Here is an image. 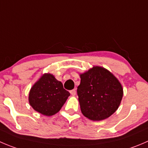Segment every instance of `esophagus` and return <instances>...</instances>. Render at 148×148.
Returning <instances> with one entry per match:
<instances>
[{
  "instance_id": "esophagus-1",
  "label": "esophagus",
  "mask_w": 148,
  "mask_h": 148,
  "mask_svg": "<svg viewBox=\"0 0 148 148\" xmlns=\"http://www.w3.org/2000/svg\"><path fill=\"white\" fill-rule=\"evenodd\" d=\"M70 93H71V95H75L76 94H77V91H76V90H71V91H70Z\"/></svg>"
}]
</instances>
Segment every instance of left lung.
I'll list each match as a JSON object with an SVG mask.
<instances>
[{
  "label": "left lung",
  "instance_id": "obj_1",
  "mask_svg": "<svg viewBox=\"0 0 148 148\" xmlns=\"http://www.w3.org/2000/svg\"><path fill=\"white\" fill-rule=\"evenodd\" d=\"M79 77L77 95L82 114L92 121H102L114 114L124 94L118 79L98 66L79 74Z\"/></svg>",
  "mask_w": 148,
  "mask_h": 148
}]
</instances>
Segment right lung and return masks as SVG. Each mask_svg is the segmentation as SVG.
Returning <instances> with one entry per match:
<instances>
[{
	"label": "right lung",
	"mask_w": 148,
	"mask_h": 148,
	"mask_svg": "<svg viewBox=\"0 0 148 148\" xmlns=\"http://www.w3.org/2000/svg\"><path fill=\"white\" fill-rule=\"evenodd\" d=\"M69 95L61 82L51 73H45L30 89L29 103L37 112L51 116L61 110Z\"/></svg>",
	"instance_id": "1"
}]
</instances>
